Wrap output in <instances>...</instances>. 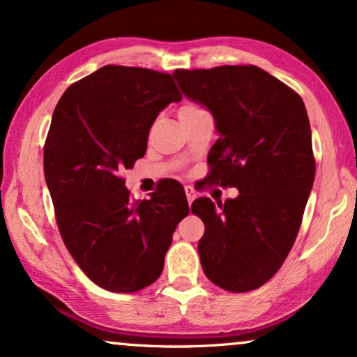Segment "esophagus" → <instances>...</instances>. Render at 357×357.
I'll return each instance as SVG.
<instances>
[{"label": "esophagus", "mask_w": 357, "mask_h": 357, "mask_svg": "<svg viewBox=\"0 0 357 357\" xmlns=\"http://www.w3.org/2000/svg\"><path fill=\"white\" fill-rule=\"evenodd\" d=\"M185 193H187V200H188V205H192V202L197 198V192L195 188L190 187V185H185Z\"/></svg>", "instance_id": "34e87169"}]
</instances>
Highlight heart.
Returning a JSON list of instances; mask_svg holds the SVG:
<instances>
[{
  "label": "heart",
  "instance_id": "obj_1",
  "mask_svg": "<svg viewBox=\"0 0 357 357\" xmlns=\"http://www.w3.org/2000/svg\"><path fill=\"white\" fill-rule=\"evenodd\" d=\"M180 109H198V106H193V105H185V106H182V108Z\"/></svg>",
  "mask_w": 357,
  "mask_h": 357
}]
</instances>
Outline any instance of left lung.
Wrapping results in <instances>:
<instances>
[{
	"mask_svg": "<svg viewBox=\"0 0 357 357\" xmlns=\"http://www.w3.org/2000/svg\"><path fill=\"white\" fill-rule=\"evenodd\" d=\"M182 93L205 106L218 141L210 180L239 195L198 198L192 213L205 223L198 241L213 284L249 291L266 284L289 256L314 180L312 129L303 100L256 66L175 70Z\"/></svg>",
	"mask_w": 357,
	"mask_h": 357,
	"instance_id": "left-lung-1",
	"label": "left lung"
}]
</instances>
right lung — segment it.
<instances>
[{
    "mask_svg": "<svg viewBox=\"0 0 357 357\" xmlns=\"http://www.w3.org/2000/svg\"><path fill=\"white\" fill-rule=\"evenodd\" d=\"M180 100L169 73L105 66L68 86L55 106L45 183L68 252L101 289L131 294L154 284L188 215L178 183L132 200L121 178L146 154L160 111Z\"/></svg>",
    "mask_w": 357,
    "mask_h": 357,
    "instance_id": "right-lung-1",
    "label": "right lung"
}]
</instances>
